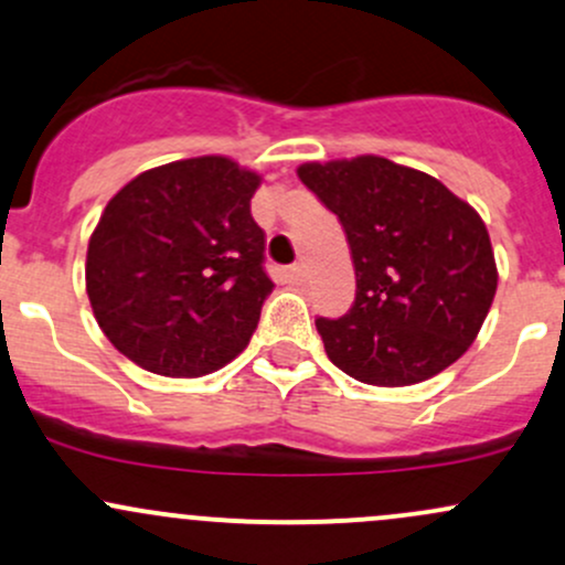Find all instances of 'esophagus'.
Instances as JSON below:
<instances>
[{
    "instance_id": "34e87169",
    "label": "esophagus",
    "mask_w": 565,
    "mask_h": 565,
    "mask_svg": "<svg viewBox=\"0 0 565 565\" xmlns=\"http://www.w3.org/2000/svg\"><path fill=\"white\" fill-rule=\"evenodd\" d=\"M284 276H287L289 284H300L302 276H306V268H302V265L297 263V265H292V268H287V273H284Z\"/></svg>"
}]
</instances>
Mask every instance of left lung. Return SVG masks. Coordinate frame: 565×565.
<instances>
[{"mask_svg":"<svg viewBox=\"0 0 565 565\" xmlns=\"http://www.w3.org/2000/svg\"><path fill=\"white\" fill-rule=\"evenodd\" d=\"M349 235L356 300L316 319L327 356L370 386H413L461 359L499 284L482 216L429 173L381 154L302 163Z\"/></svg>","mask_w":565,"mask_h":565,"instance_id":"1","label":"left lung"}]
</instances>
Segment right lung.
Returning <instances> with one entry per match:
<instances>
[{"label": "right lung", "instance_id": "add662e5", "mask_svg": "<svg viewBox=\"0 0 565 565\" xmlns=\"http://www.w3.org/2000/svg\"><path fill=\"white\" fill-rule=\"evenodd\" d=\"M257 171L225 154L141 171L88 241L85 289L122 356L166 377H201L249 343L273 281L252 216Z\"/></svg>", "mask_w": 565, "mask_h": 565}]
</instances>
